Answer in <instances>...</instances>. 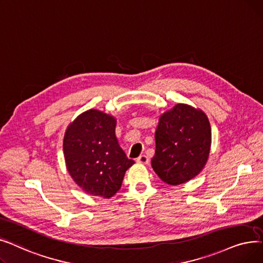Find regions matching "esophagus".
<instances>
[{"label": "esophagus", "mask_w": 263, "mask_h": 263, "mask_svg": "<svg viewBox=\"0 0 263 263\" xmlns=\"http://www.w3.org/2000/svg\"><path fill=\"white\" fill-rule=\"evenodd\" d=\"M137 161L139 162V164H144V165H146V164H148V157L146 156V155H140L138 158H137Z\"/></svg>", "instance_id": "1"}]
</instances>
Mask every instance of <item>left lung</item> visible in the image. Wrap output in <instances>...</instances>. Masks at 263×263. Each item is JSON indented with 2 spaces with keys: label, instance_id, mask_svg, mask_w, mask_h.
<instances>
[{
  "label": "left lung",
  "instance_id": "8db88e82",
  "mask_svg": "<svg viewBox=\"0 0 263 263\" xmlns=\"http://www.w3.org/2000/svg\"><path fill=\"white\" fill-rule=\"evenodd\" d=\"M152 168L167 184L179 185L203 169L210 154L211 126L201 110L178 104L159 119Z\"/></svg>",
  "mask_w": 263,
  "mask_h": 263
}]
</instances>
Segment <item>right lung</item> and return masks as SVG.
I'll list each match as a JSON object with an SVG mask.
<instances>
[{
  "mask_svg": "<svg viewBox=\"0 0 263 263\" xmlns=\"http://www.w3.org/2000/svg\"><path fill=\"white\" fill-rule=\"evenodd\" d=\"M63 151L72 180L90 195L110 198L134 164L116 137V119L98 110L83 112L64 136Z\"/></svg>",
  "mask_w": 263,
  "mask_h": 263,
  "instance_id": "right-lung-1",
  "label": "right lung"
}]
</instances>
